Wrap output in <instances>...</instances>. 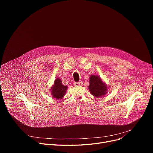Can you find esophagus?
I'll list each match as a JSON object with an SVG mask.
<instances>
[{"mask_svg": "<svg viewBox=\"0 0 153 153\" xmlns=\"http://www.w3.org/2000/svg\"><path fill=\"white\" fill-rule=\"evenodd\" d=\"M82 82H75L74 83V85H75V86H81L82 85Z\"/></svg>", "mask_w": 153, "mask_h": 153, "instance_id": "1", "label": "esophagus"}]
</instances>
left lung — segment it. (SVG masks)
<instances>
[{"instance_id": "1", "label": "left lung", "mask_w": 153, "mask_h": 153, "mask_svg": "<svg viewBox=\"0 0 153 153\" xmlns=\"http://www.w3.org/2000/svg\"><path fill=\"white\" fill-rule=\"evenodd\" d=\"M88 89L95 98H103L107 94L108 87L105 82L96 75H91L89 77V85Z\"/></svg>"}]
</instances>
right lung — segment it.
Wrapping results in <instances>:
<instances>
[{"mask_svg":"<svg viewBox=\"0 0 153 153\" xmlns=\"http://www.w3.org/2000/svg\"><path fill=\"white\" fill-rule=\"evenodd\" d=\"M67 89L68 86L63 85L61 78H59L55 80L53 85L50 88L51 94L56 100L62 99L66 94Z\"/></svg>","mask_w":153,"mask_h":153,"instance_id":"add662e5","label":"right lung"}]
</instances>
